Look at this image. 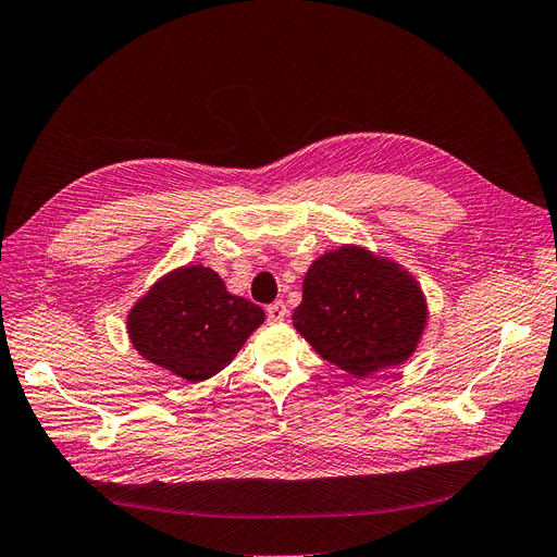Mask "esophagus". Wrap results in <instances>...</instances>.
<instances>
[{"instance_id":"34e87169","label":"esophagus","mask_w":557,"mask_h":557,"mask_svg":"<svg viewBox=\"0 0 557 557\" xmlns=\"http://www.w3.org/2000/svg\"><path fill=\"white\" fill-rule=\"evenodd\" d=\"M286 305L282 302V300H277V302H273V305H268L265 307V314H268V321H284V317H286Z\"/></svg>"}]
</instances>
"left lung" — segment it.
I'll return each instance as SVG.
<instances>
[{
  "mask_svg": "<svg viewBox=\"0 0 557 557\" xmlns=\"http://www.w3.org/2000/svg\"><path fill=\"white\" fill-rule=\"evenodd\" d=\"M426 314L420 284L399 263L342 245L307 271L294 327L323 360L362 379L413 356Z\"/></svg>",
  "mask_w": 557,
  "mask_h": 557,
  "instance_id": "8db88e82",
  "label": "left lung"
}]
</instances>
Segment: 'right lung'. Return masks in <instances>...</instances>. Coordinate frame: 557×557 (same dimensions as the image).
Wrapping results in <instances>:
<instances>
[{
	"label": "right lung",
	"instance_id": "add662e5",
	"mask_svg": "<svg viewBox=\"0 0 557 557\" xmlns=\"http://www.w3.org/2000/svg\"><path fill=\"white\" fill-rule=\"evenodd\" d=\"M259 305L226 292L206 265H183L160 277L128 314L135 351L174 376H215L263 323Z\"/></svg>",
	"mask_w": 557,
	"mask_h": 557
}]
</instances>
